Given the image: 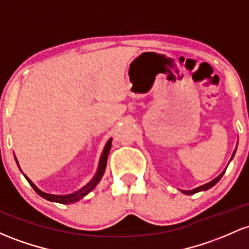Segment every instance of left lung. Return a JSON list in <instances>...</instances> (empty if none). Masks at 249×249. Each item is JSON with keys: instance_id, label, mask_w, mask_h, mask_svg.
<instances>
[{"instance_id": "left-lung-1", "label": "left lung", "mask_w": 249, "mask_h": 249, "mask_svg": "<svg viewBox=\"0 0 249 249\" xmlns=\"http://www.w3.org/2000/svg\"><path fill=\"white\" fill-rule=\"evenodd\" d=\"M234 155H235V151H234V154H233V156H231V158L234 157ZM226 169H227V168H226ZM225 171H226V170H225ZM225 171H223L222 174L218 175V176L216 177V178H214V179H213V181H210L209 183H206V184L201 185V187H198V188H195V189H193V190H182V193H184L185 195H193V194L198 193V191H202V190H207V189H209V188H212L213 185H215L218 181H220L221 177H222V176H223V174H225Z\"/></svg>"}]
</instances>
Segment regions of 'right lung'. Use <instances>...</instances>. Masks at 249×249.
Here are the masks:
<instances>
[{
	"label": "right lung",
	"mask_w": 249,
	"mask_h": 249,
	"mask_svg": "<svg viewBox=\"0 0 249 249\" xmlns=\"http://www.w3.org/2000/svg\"><path fill=\"white\" fill-rule=\"evenodd\" d=\"M111 142L112 139L106 143L105 147H104L103 150V154H102V157H100V160H99V165H98V170H97V174H95V176L93 177V179H92L91 182L89 183L87 185H85L84 188H81L80 190L75 191V193L73 194H70V195H52V194H46L43 193V191H41L40 189H37L36 187H35V184L33 183L31 179L28 178V177L24 175V177L27 178V181L29 182V184L32 185L33 189L36 191L37 194L41 196V197L46 198V200L48 201H52V202H58V203H62V204H68V203H73V202H76L79 201L80 198H83L84 196H86L87 194L89 193V191H92L94 189L95 185L98 184V182L102 179L104 173H105V169H106V163H107V157H108V154H110V150H111ZM16 160V158H15ZM16 163H18V160H16Z\"/></svg>",
	"instance_id": "right-lung-1"
}]
</instances>
